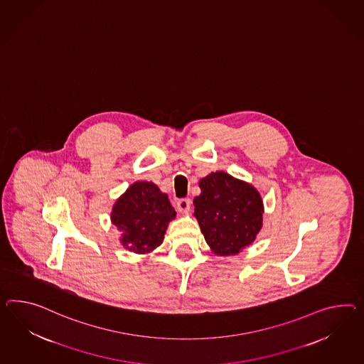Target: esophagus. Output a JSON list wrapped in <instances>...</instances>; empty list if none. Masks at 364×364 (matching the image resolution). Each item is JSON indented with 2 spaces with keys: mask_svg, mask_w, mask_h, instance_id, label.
Wrapping results in <instances>:
<instances>
[{
  "mask_svg": "<svg viewBox=\"0 0 364 364\" xmlns=\"http://www.w3.org/2000/svg\"><path fill=\"white\" fill-rule=\"evenodd\" d=\"M190 205H191V200L188 198H182L177 202L178 211L187 213L190 210Z\"/></svg>",
  "mask_w": 364,
  "mask_h": 364,
  "instance_id": "obj_1",
  "label": "esophagus"
}]
</instances>
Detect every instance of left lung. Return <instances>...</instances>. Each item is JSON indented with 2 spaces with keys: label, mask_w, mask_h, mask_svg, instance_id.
<instances>
[{
  "label": "left lung",
  "mask_w": 364,
  "mask_h": 364,
  "mask_svg": "<svg viewBox=\"0 0 364 364\" xmlns=\"http://www.w3.org/2000/svg\"><path fill=\"white\" fill-rule=\"evenodd\" d=\"M194 216L215 255H237L255 242L262 225L264 205L255 187L216 171L199 181Z\"/></svg>",
  "instance_id": "left-lung-1"
}]
</instances>
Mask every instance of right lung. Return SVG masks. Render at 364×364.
Returning a JSON list of instances; mask_svg holds the SVG:
<instances>
[{
    "label": "right lung",
    "mask_w": 364,
    "mask_h": 364,
    "mask_svg": "<svg viewBox=\"0 0 364 364\" xmlns=\"http://www.w3.org/2000/svg\"><path fill=\"white\" fill-rule=\"evenodd\" d=\"M176 215L168 194L161 193L153 182L139 181L116 200L111 220L122 232V245L144 255L162 244L168 222Z\"/></svg>",
    "instance_id": "1"
}]
</instances>
